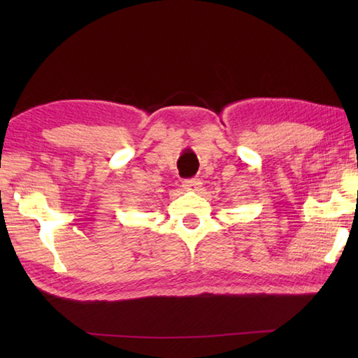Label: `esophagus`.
Instances as JSON below:
<instances>
[{
    "instance_id": "esophagus-1",
    "label": "esophagus",
    "mask_w": 358,
    "mask_h": 358,
    "mask_svg": "<svg viewBox=\"0 0 358 358\" xmlns=\"http://www.w3.org/2000/svg\"><path fill=\"white\" fill-rule=\"evenodd\" d=\"M199 186H201V181H199L197 178H191V180L183 181V187L186 191H197Z\"/></svg>"
}]
</instances>
